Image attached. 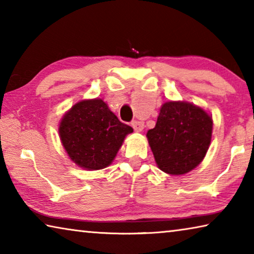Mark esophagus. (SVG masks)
<instances>
[{"label":"esophagus","instance_id":"1","mask_svg":"<svg viewBox=\"0 0 254 254\" xmlns=\"http://www.w3.org/2000/svg\"><path fill=\"white\" fill-rule=\"evenodd\" d=\"M131 126H132L133 128H134V131L141 132V131L143 130V127H144V123L141 122V121H132Z\"/></svg>","mask_w":254,"mask_h":254}]
</instances>
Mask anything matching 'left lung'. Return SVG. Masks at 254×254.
Masks as SVG:
<instances>
[{
    "label": "left lung",
    "mask_w": 254,
    "mask_h": 254,
    "mask_svg": "<svg viewBox=\"0 0 254 254\" xmlns=\"http://www.w3.org/2000/svg\"><path fill=\"white\" fill-rule=\"evenodd\" d=\"M213 120L201 107L187 102H166L156 127L147 133L159 169L184 175L203 160L212 139Z\"/></svg>",
    "instance_id": "1"
}]
</instances>
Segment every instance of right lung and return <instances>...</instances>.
Masks as SVG:
<instances>
[{
	"instance_id": "add662e5",
	"label": "right lung",
	"mask_w": 254,
	"mask_h": 254,
	"mask_svg": "<svg viewBox=\"0 0 254 254\" xmlns=\"http://www.w3.org/2000/svg\"><path fill=\"white\" fill-rule=\"evenodd\" d=\"M133 128L122 123L101 98L84 100L64 115L59 135L68 156L88 170L106 168Z\"/></svg>"
}]
</instances>
